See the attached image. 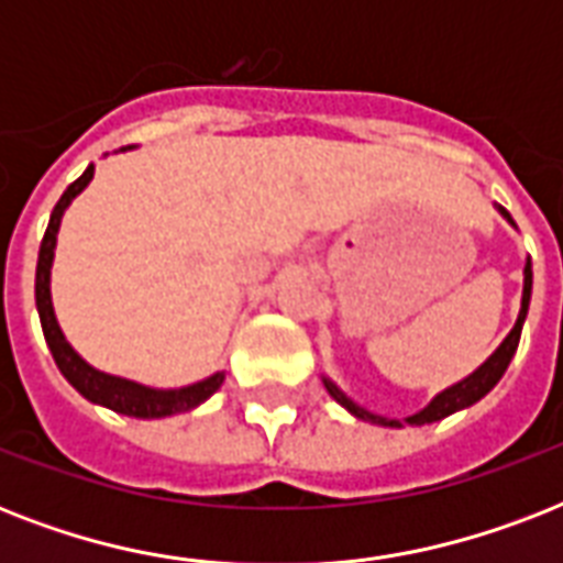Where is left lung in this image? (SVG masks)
Returning <instances> with one entry per match:
<instances>
[{"label": "left lung", "mask_w": 563, "mask_h": 563, "mask_svg": "<svg viewBox=\"0 0 563 563\" xmlns=\"http://www.w3.org/2000/svg\"><path fill=\"white\" fill-rule=\"evenodd\" d=\"M499 212H503V216H506V219L515 224V219L508 216L506 207H499ZM529 300H532V260H526L520 316H517L515 327H511V333L506 335V342L499 344L497 351L490 353L488 360L482 362L479 368L473 371L471 376H464L462 383L450 385V388H444L441 394H435L427 409H420L418 415H411V418L391 420V418H383V415H374V411H368V409H362L360 402H353L351 397H347V394H344L342 388L333 383V379H327V376H324V388L330 391V397H333L335 402H342L344 409L351 411V415H356L360 420H371V423H379V427H397V429H400L402 423H409V427L435 423V420L446 418V415H453V411H459V409H467V406H473L476 400H482V397H485V394H488L490 388L499 383V379H503V374H506V368H508V362L515 360L517 344H520V333H523L526 312H529Z\"/></svg>", "instance_id": "1"}]
</instances>
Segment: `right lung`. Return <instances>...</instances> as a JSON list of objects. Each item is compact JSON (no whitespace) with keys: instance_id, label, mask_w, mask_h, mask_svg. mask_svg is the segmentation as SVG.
Instances as JSON below:
<instances>
[{"instance_id":"obj_1","label":"right lung","mask_w":563,"mask_h":563,"mask_svg":"<svg viewBox=\"0 0 563 563\" xmlns=\"http://www.w3.org/2000/svg\"><path fill=\"white\" fill-rule=\"evenodd\" d=\"M90 180L92 166H87L81 178L75 180V184H69L66 192L60 195V201L55 203L46 233H43V242H40L34 298H37L40 324H43V335H46L48 351H52L55 365L60 368V374L69 379V385H73L75 391L84 394L90 402H99V406H108V409L119 411V415H128V418H169V415H180V411L195 409V406H201L207 397H212V394L219 391L221 383H224V371L207 376L201 383L184 385V388H148V385L134 383V379H122V376L104 374V371H96L92 365H87V362L73 351V344L66 342L64 333H60V327H57L55 307H52V291H48L57 228H60V219H64L66 207L73 203L75 195L81 192Z\"/></svg>"}]
</instances>
